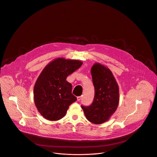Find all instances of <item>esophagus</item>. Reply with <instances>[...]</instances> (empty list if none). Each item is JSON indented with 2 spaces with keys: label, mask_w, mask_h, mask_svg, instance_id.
<instances>
[{
  "label": "esophagus",
  "mask_w": 157,
  "mask_h": 157,
  "mask_svg": "<svg viewBox=\"0 0 157 157\" xmlns=\"http://www.w3.org/2000/svg\"><path fill=\"white\" fill-rule=\"evenodd\" d=\"M81 98H82V97H81V96H78V97H77V100H78V101H80V100H81Z\"/></svg>",
  "instance_id": "obj_1"
}]
</instances>
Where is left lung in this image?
Returning <instances> with one entry per match:
<instances>
[{
	"instance_id": "obj_1",
	"label": "left lung",
	"mask_w": 157,
	"mask_h": 157,
	"mask_svg": "<svg viewBox=\"0 0 157 157\" xmlns=\"http://www.w3.org/2000/svg\"><path fill=\"white\" fill-rule=\"evenodd\" d=\"M90 73L95 87L94 100L90 106L81 107L90 122L100 124L107 121L117 110L119 87L111 70L99 63L93 65Z\"/></svg>"
}]
</instances>
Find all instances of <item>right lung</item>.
Returning a JSON list of instances; mask_svg holds the SVG:
<instances>
[{"label":"right lung","mask_w":157,"mask_h":157,"mask_svg":"<svg viewBox=\"0 0 157 157\" xmlns=\"http://www.w3.org/2000/svg\"><path fill=\"white\" fill-rule=\"evenodd\" d=\"M82 64L78 60L57 58L43 69L34 87V100L40 114L50 121L62 119L77 98L66 79Z\"/></svg>","instance_id":"obj_1"}]
</instances>
